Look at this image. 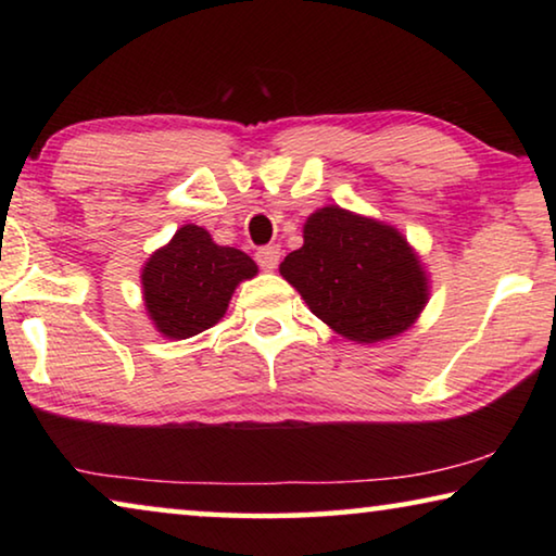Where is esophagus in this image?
<instances>
[{
    "instance_id": "esophagus-1",
    "label": "esophagus",
    "mask_w": 556,
    "mask_h": 556,
    "mask_svg": "<svg viewBox=\"0 0 556 556\" xmlns=\"http://www.w3.org/2000/svg\"><path fill=\"white\" fill-rule=\"evenodd\" d=\"M255 260H257V265L262 269L271 271L279 265V248H277V244H267V248H260L255 252Z\"/></svg>"
}]
</instances>
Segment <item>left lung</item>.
I'll return each instance as SVG.
<instances>
[{
    "instance_id": "obj_1",
    "label": "left lung",
    "mask_w": 556,
    "mask_h": 556,
    "mask_svg": "<svg viewBox=\"0 0 556 556\" xmlns=\"http://www.w3.org/2000/svg\"><path fill=\"white\" fill-rule=\"evenodd\" d=\"M312 314L355 343L400 336L429 299V279L392 225L326 205L304 223V244L279 265Z\"/></svg>"
}]
</instances>
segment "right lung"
<instances>
[{
	"instance_id": "right-lung-1",
	"label": "right lung",
	"mask_w": 556,
	"mask_h": 556,
	"mask_svg": "<svg viewBox=\"0 0 556 556\" xmlns=\"http://www.w3.org/2000/svg\"><path fill=\"white\" fill-rule=\"evenodd\" d=\"M255 275L257 265L242 250L215 244L199 225H184L142 269L147 314L166 338H191L218 324L235 287Z\"/></svg>"
}]
</instances>
